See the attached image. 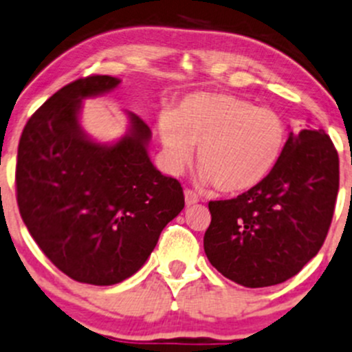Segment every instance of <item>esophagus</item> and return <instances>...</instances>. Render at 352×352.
<instances>
[{"mask_svg": "<svg viewBox=\"0 0 352 352\" xmlns=\"http://www.w3.org/2000/svg\"><path fill=\"white\" fill-rule=\"evenodd\" d=\"M184 195H186V204L187 206H194V204H197V202H199V195L195 194L194 190H188V188H187V190L184 192Z\"/></svg>", "mask_w": 352, "mask_h": 352, "instance_id": "1", "label": "esophagus"}]
</instances>
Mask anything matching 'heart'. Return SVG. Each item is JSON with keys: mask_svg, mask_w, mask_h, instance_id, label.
I'll return each instance as SVG.
<instances>
[{"mask_svg": "<svg viewBox=\"0 0 352 352\" xmlns=\"http://www.w3.org/2000/svg\"><path fill=\"white\" fill-rule=\"evenodd\" d=\"M170 172L190 164L194 146L201 179L223 194L253 190L275 170L287 146V124L276 111L231 94H192L158 123Z\"/></svg>", "mask_w": 352, "mask_h": 352, "instance_id": "1", "label": "heart"}]
</instances>
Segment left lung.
<instances>
[{
    "instance_id": "obj_1",
    "label": "left lung",
    "mask_w": 352,
    "mask_h": 352,
    "mask_svg": "<svg viewBox=\"0 0 352 352\" xmlns=\"http://www.w3.org/2000/svg\"><path fill=\"white\" fill-rule=\"evenodd\" d=\"M338 190L339 157L324 129L290 131L268 179L236 199L209 202L207 260L243 287L283 283L322 248Z\"/></svg>"
}]
</instances>
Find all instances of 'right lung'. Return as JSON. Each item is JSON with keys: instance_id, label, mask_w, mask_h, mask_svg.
Listing matches in <instances>:
<instances>
[{"instance_id": "add662e5", "label": "right lung", "mask_w": 352, "mask_h": 352, "mask_svg": "<svg viewBox=\"0 0 352 352\" xmlns=\"http://www.w3.org/2000/svg\"><path fill=\"white\" fill-rule=\"evenodd\" d=\"M120 84L111 76L67 84L30 118L18 145L16 201L30 234L60 272L99 287L135 275L186 204L179 180L151 164L142 118L126 113L128 131L113 143L80 126L84 99Z\"/></svg>"}]
</instances>
